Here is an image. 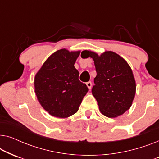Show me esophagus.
<instances>
[{
  "label": "esophagus",
  "instance_id": "obj_1",
  "mask_svg": "<svg viewBox=\"0 0 159 159\" xmlns=\"http://www.w3.org/2000/svg\"><path fill=\"white\" fill-rule=\"evenodd\" d=\"M86 84H87V86H88L89 90H90V89L92 88L93 84H92V82H91V81H89L88 82H86Z\"/></svg>",
  "mask_w": 159,
  "mask_h": 159
}]
</instances>
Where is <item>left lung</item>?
Returning a JSON list of instances; mask_svg holds the SVG:
<instances>
[{
    "mask_svg": "<svg viewBox=\"0 0 159 159\" xmlns=\"http://www.w3.org/2000/svg\"><path fill=\"white\" fill-rule=\"evenodd\" d=\"M87 53L94 60L97 75L92 93L100 111L111 118L123 114L130 108L135 95V80L131 68L112 51L100 56L91 51Z\"/></svg>",
    "mask_w": 159,
    "mask_h": 159,
    "instance_id": "obj_1",
    "label": "left lung"
}]
</instances>
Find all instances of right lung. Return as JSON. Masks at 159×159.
<instances>
[{
    "label": "right lung",
    "instance_id": "obj_1",
    "mask_svg": "<svg viewBox=\"0 0 159 159\" xmlns=\"http://www.w3.org/2000/svg\"><path fill=\"white\" fill-rule=\"evenodd\" d=\"M80 52L58 50L44 63L34 77V89L41 106L52 116L75 114L88 88L79 80L75 64Z\"/></svg>",
    "mask_w": 159,
    "mask_h": 159
}]
</instances>
